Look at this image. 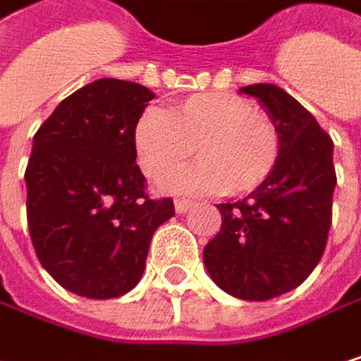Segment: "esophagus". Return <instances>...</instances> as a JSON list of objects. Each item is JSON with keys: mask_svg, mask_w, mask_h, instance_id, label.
<instances>
[{"mask_svg": "<svg viewBox=\"0 0 361 361\" xmlns=\"http://www.w3.org/2000/svg\"><path fill=\"white\" fill-rule=\"evenodd\" d=\"M192 205H195V203L188 201V199H175V212H177V214H186Z\"/></svg>", "mask_w": 361, "mask_h": 361, "instance_id": "1", "label": "esophagus"}]
</instances>
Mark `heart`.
Here are the masks:
<instances>
[{
	"label": "heart",
	"mask_w": 361,
	"mask_h": 361,
	"mask_svg": "<svg viewBox=\"0 0 361 361\" xmlns=\"http://www.w3.org/2000/svg\"><path fill=\"white\" fill-rule=\"evenodd\" d=\"M135 149L143 173L160 184L195 154V166L177 173L171 188L186 195L245 197L262 188L281 160L277 122L241 94L201 92L166 114L145 109L135 122Z\"/></svg>",
	"instance_id": "obj_1"
}]
</instances>
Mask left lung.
Masks as SVG:
<instances>
[{"mask_svg": "<svg viewBox=\"0 0 361 361\" xmlns=\"http://www.w3.org/2000/svg\"><path fill=\"white\" fill-rule=\"evenodd\" d=\"M281 130V160L269 182L237 203L218 205L220 233L205 245L212 279L243 300H269L298 288L324 256L336 171L332 139L313 114L275 84L241 88Z\"/></svg>", "mask_w": 361, "mask_h": 361, "instance_id": "left-lung-1", "label": "left lung"}]
</instances>
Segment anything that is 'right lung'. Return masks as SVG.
<instances>
[{
    "label": "right lung",
    "mask_w": 361,
    "mask_h": 361,
    "mask_svg": "<svg viewBox=\"0 0 361 361\" xmlns=\"http://www.w3.org/2000/svg\"><path fill=\"white\" fill-rule=\"evenodd\" d=\"M154 94L103 78L44 120L27 162V224L42 267L65 290L107 300L143 275L149 241L175 216L152 199L137 166L135 122Z\"/></svg>",
    "instance_id": "obj_1"
}]
</instances>
